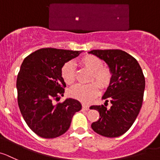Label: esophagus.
Returning <instances> with one entry per match:
<instances>
[{
  "label": "esophagus",
  "mask_w": 160,
  "mask_h": 160,
  "mask_svg": "<svg viewBox=\"0 0 160 160\" xmlns=\"http://www.w3.org/2000/svg\"><path fill=\"white\" fill-rule=\"evenodd\" d=\"M82 108H83V110H89V106L86 105V104H84V103H83V104H82Z\"/></svg>",
  "instance_id": "obj_1"
}]
</instances>
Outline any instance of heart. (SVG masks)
<instances>
[{
    "label": "heart",
    "mask_w": 160,
    "mask_h": 160,
    "mask_svg": "<svg viewBox=\"0 0 160 160\" xmlns=\"http://www.w3.org/2000/svg\"><path fill=\"white\" fill-rule=\"evenodd\" d=\"M78 65L82 68L91 72L89 81H95L88 84H77L72 88L68 93L73 98L82 102L88 103L97 96L99 92V87L105 89L110 85L112 79V72L108 66L102 65V61L98 57L87 54L79 58ZM61 76L66 84L72 85L76 82L75 68L71 62H66L61 68Z\"/></svg>",
    "instance_id": "obj_1"
}]
</instances>
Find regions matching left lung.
<instances>
[{"label":"left lung","instance_id":"obj_1","mask_svg":"<svg viewBox=\"0 0 160 160\" xmlns=\"http://www.w3.org/2000/svg\"><path fill=\"white\" fill-rule=\"evenodd\" d=\"M89 53L107 63L112 72L110 86L102 98L105 106H92L99 118L92 124L96 133L106 137H118L127 132L142 107L145 79L137 60L121 50H93ZM110 102V108L106 107Z\"/></svg>","mask_w":160,"mask_h":160}]
</instances>
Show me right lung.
Masks as SVG:
<instances>
[{
  "label": "right lung",
  "mask_w": 160,
  "mask_h": 160,
  "mask_svg": "<svg viewBox=\"0 0 160 160\" xmlns=\"http://www.w3.org/2000/svg\"><path fill=\"white\" fill-rule=\"evenodd\" d=\"M80 51L42 48L23 60L16 80L17 102L27 125L39 137L52 139L68 129L76 112L81 110L77 99L67 98L53 103L63 96L65 81L61 68Z\"/></svg>",
  "instance_id": "right-lung-1"
}]
</instances>
